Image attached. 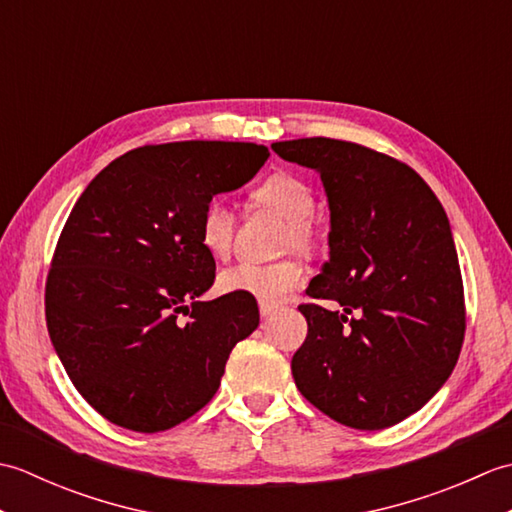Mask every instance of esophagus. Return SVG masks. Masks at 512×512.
<instances>
[{
  "label": "esophagus",
  "instance_id": "obj_1",
  "mask_svg": "<svg viewBox=\"0 0 512 512\" xmlns=\"http://www.w3.org/2000/svg\"><path fill=\"white\" fill-rule=\"evenodd\" d=\"M275 312H277V306H273V303L259 301V314H262L264 319H266V317H270V314H275Z\"/></svg>",
  "mask_w": 512,
  "mask_h": 512
}]
</instances>
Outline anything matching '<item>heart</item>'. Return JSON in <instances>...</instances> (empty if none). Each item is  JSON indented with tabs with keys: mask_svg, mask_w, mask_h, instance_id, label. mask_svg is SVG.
Here are the masks:
<instances>
[{
	"mask_svg": "<svg viewBox=\"0 0 512 512\" xmlns=\"http://www.w3.org/2000/svg\"><path fill=\"white\" fill-rule=\"evenodd\" d=\"M253 202L286 217V246L312 248L317 242L310 217L314 215V193L306 182L290 176V173H275V176L259 182L253 189ZM235 237V213L222 198L206 202L200 215V242L213 255H226L233 246ZM303 281V266L297 262L257 264L237 262L224 268L217 277V286L222 292H237V295L255 297L266 303H279Z\"/></svg>",
	"mask_w": 512,
	"mask_h": 512,
	"instance_id": "1",
	"label": "heart"
}]
</instances>
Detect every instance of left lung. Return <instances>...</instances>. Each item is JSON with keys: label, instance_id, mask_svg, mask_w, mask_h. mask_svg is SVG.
<instances>
[{"label": "left lung", "instance_id": "8db88e82", "mask_svg": "<svg viewBox=\"0 0 512 512\" xmlns=\"http://www.w3.org/2000/svg\"><path fill=\"white\" fill-rule=\"evenodd\" d=\"M321 176L330 259L303 303L308 336L292 356L306 400L352 429L376 431L422 409L462 350L464 288L449 217L405 162L334 138L273 143Z\"/></svg>", "mask_w": 512, "mask_h": 512}]
</instances>
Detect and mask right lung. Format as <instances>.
I'll list each match as a JSON object with an SVG mask.
<instances>
[{
    "instance_id": "add662e5",
    "label": "right lung",
    "mask_w": 512,
    "mask_h": 512,
    "mask_svg": "<svg viewBox=\"0 0 512 512\" xmlns=\"http://www.w3.org/2000/svg\"><path fill=\"white\" fill-rule=\"evenodd\" d=\"M268 156L222 140L147 145L76 200L46 281L48 332L76 391L118 427L156 433L198 413L259 325L255 297L200 301L215 279L200 215Z\"/></svg>"
}]
</instances>
